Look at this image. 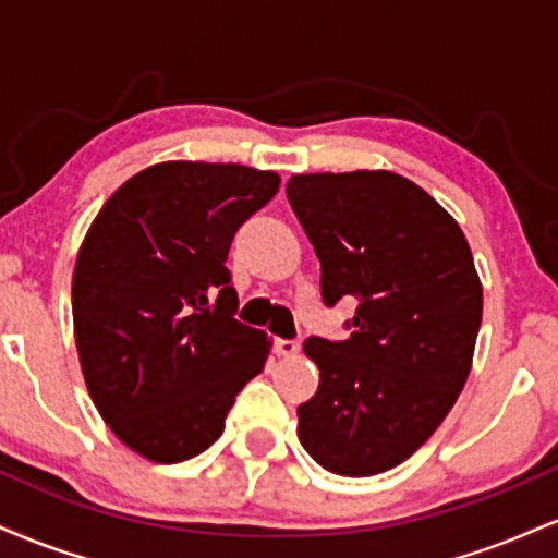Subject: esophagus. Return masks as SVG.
<instances>
[{
  "label": "esophagus",
  "mask_w": 558,
  "mask_h": 558,
  "mask_svg": "<svg viewBox=\"0 0 558 558\" xmlns=\"http://www.w3.org/2000/svg\"><path fill=\"white\" fill-rule=\"evenodd\" d=\"M272 349H275V354H278V356H296L301 351V343L299 341H288V338H275Z\"/></svg>",
  "instance_id": "1"
}]
</instances>
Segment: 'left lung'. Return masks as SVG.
Returning a JSON list of instances; mask_svg holds the SVG:
<instances>
[{"mask_svg":"<svg viewBox=\"0 0 558 558\" xmlns=\"http://www.w3.org/2000/svg\"><path fill=\"white\" fill-rule=\"evenodd\" d=\"M323 267V299H356L351 336H312L319 388L299 440L325 470L367 477L407 462L451 412L472 369L483 286L462 228L388 170L306 172L286 185Z\"/></svg>","mask_w":558,"mask_h":558,"instance_id":"8db88e82","label":"left lung"}]
</instances>
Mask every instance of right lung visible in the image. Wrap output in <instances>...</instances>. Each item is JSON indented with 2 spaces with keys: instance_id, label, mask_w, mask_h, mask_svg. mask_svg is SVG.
I'll return each instance as SVG.
<instances>
[{
  "instance_id": "right-lung-1",
  "label": "right lung",
  "mask_w": 558,
  "mask_h": 558,
  "mask_svg": "<svg viewBox=\"0 0 558 558\" xmlns=\"http://www.w3.org/2000/svg\"><path fill=\"white\" fill-rule=\"evenodd\" d=\"M280 175L243 165L159 162L107 198L73 272L78 360L101 420L138 457L175 464L226 430L272 341L233 317L226 267L243 220Z\"/></svg>"
}]
</instances>
